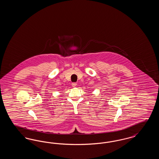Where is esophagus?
Listing matches in <instances>:
<instances>
[{"label":"esophagus","instance_id":"34e87169","mask_svg":"<svg viewBox=\"0 0 159 159\" xmlns=\"http://www.w3.org/2000/svg\"><path fill=\"white\" fill-rule=\"evenodd\" d=\"M71 85H72V86H73V88H75L76 86V85H77V84H76V83H71Z\"/></svg>","mask_w":159,"mask_h":159}]
</instances>
